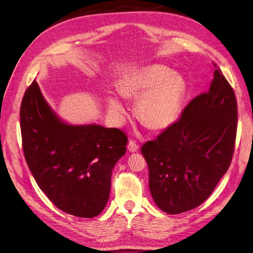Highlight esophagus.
<instances>
[{
    "mask_svg": "<svg viewBox=\"0 0 253 253\" xmlns=\"http://www.w3.org/2000/svg\"><path fill=\"white\" fill-rule=\"evenodd\" d=\"M128 150L130 152H136L138 150V145L134 141H129V143H128Z\"/></svg>",
    "mask_w": 253,
    "mask_h": 253,
    "instance_id": "1",
    "label": "esophagus"
}]
</instances>
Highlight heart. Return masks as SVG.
Wrapping results in <instances>:
<instances>
[{"label": "heart", "instance_id": "heart-1", "mask_svg": "<svg viewBox=\"0 0 253 253\" xmlns=\"http://www.w3.org/2000/svg\"><path fill=\"white\" fill-rule=\"evenodd\" d=\"M188 84L182 75L163 64H149L129 73L121 81L119 92L123 97L137 98V119L148 128L161 130L170 127L178 119ZM109 111L116 117L125 112L115 97L108 100Z\"/></svg>", "mask_w": 253, "mask_h": 253}]
</instances>
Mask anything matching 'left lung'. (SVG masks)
<instances>
[{"mask_svg": "<svg viewBox=\"0 0 253 253\" xmlns=\"http://www.w3.org/2000/svg\"><path fill=\"white\" fill-rule=\"evenodd\" d=\"M207 92L195 97L179 121L145 143L149 189L167 213L191 211L207 200L230 166L235 151L238 105L235 91L213 63Z\"/></svg>", "mask_w": 253, "mask_h": 253, "instance_id": "8db88e82", "label": "left lung"}]
</instances>
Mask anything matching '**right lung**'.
<instances>
[{"label": "right lung", "mask_w": 253, "mask_h": 253, "mask_svg": "<svg viewBox=\"0 0 253 253\" xmlns=\"http://www.w3.org/2000/svg\"><path fill=\"white\" fill-rule=\"evenodd\" d=\"M23 150L41 190L64 212L93 218L109 198L111 172L126 153L128 138L118 128L64 123L34 80L21 105Z\"/></svg>", "instance_id": "add662e5"}]
</instances>
